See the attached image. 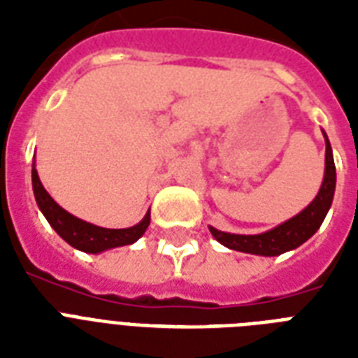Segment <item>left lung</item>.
Returning <instances> with one entry per match:
<instances>
[{"label": "left lung", "instance_id": "obj_1", "mask_svg": "<svg viewBox=\"0 0 358 358\" xmlns=\"http://www.w3.org/2000/svg\"><path fill=\"white\" fill-rule=\"evenodd\" d=\"M334 185H336V167H334L333 148L325 137V176L323 184L316 199L308 206L286 223L278 224L277 229L256 236L227 234L217 229L210 227V232L219 243L239 252H250L260 256H278L305 243L310 236L316 234V230L322 227L323 219L327 215L329 208L333 204Z\"/></svg>", "mask_w": 358, "mask_h": 358}]
</instances>
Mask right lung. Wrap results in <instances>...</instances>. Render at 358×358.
<instances>
[{
    "label": "right lung",
    "mask_w": 358,
    "mask_h": 358,
    "mask_svg": "<svg viewBox=\"0 0 358 358\" xmlns=\"http://www.w3.org/2000/svg\"><path fill=\"white\" fill-rule=\"evenodd\" d=\"M31 178H33V193H35L36 204L41 208V212L44 213V217L48 219V223L52 224V229L66 243L76 247V249L83 250V252H92L94 255V252H102L106 249L134 243L145 234V230L150 224V213H146L145 219L139 224L129 227V229H102V227H96V224L81 221V219L74 217L66 210H63L52 196L48 195V191L42 187L35 165H33V171H31Z\"/></svg>",
    "instance_id": "obj_1"
}]
</instances>
